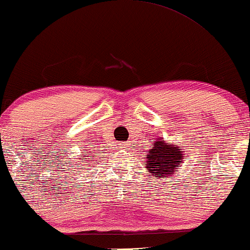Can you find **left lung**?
<instances>
[{"instance_id":"left-lung-1","label":"left lung","mask_w":250,"mask_h":250,"mask_svg":"<svg viewBox=\"0 0 250 250\" xmlns=\"http://www.w3.org/2000/svg\"><path fill=\"white\" fill-rule=\"evenodd\" d=\"M152 148L146 154V169L154 177H169L172 178L174 172L178 171V167L185 159L182 149L177 146H171L163 140L155 141Z\"/></svg>"}]
</instances>
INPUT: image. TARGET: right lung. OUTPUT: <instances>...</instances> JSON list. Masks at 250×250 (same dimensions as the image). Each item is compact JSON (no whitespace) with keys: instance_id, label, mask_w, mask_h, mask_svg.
Instances as JSON below:
<instances>
[{"instance_id":"add662e5","label":"right lung","mask_w":250,"mask_h":250,"mask_svg":"<svg viewBox=\"0 0 250 250\" xmlns=\"http://www.w3.org/2000/svg\"><path fill=\"white\" fill-rule=\"evenodd\" d=\"M81 157H83V156H81ZM89 157H91V156H89ZM83 159H86V158H83Z\"/></svg>"}]
</instances>
